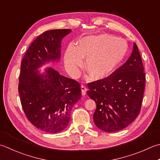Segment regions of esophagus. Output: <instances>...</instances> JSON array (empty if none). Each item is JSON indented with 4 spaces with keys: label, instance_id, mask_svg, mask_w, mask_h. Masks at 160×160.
I'll use <instances>...</instances> for the list:
<instances>
[{
    "label": "esophagus",
    "instance_id": "esophagus-1",
    "mask_svg": "<svg viewBox=\"0 0 160 160\" xmlns=\"http://www.w3.org/2000/svg\"><path fill=\"white\" fill-rule=\"evenodd\" d=\"M81 91H82V94L83 96H84L87 93V87L84 86V85H81Z\"/></svg>",
    "mask_w": 160,
    "mask_h": 160
}]
</instances>
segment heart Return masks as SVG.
Masks as SVG:
<instances>
[{"label":"heart","instance_id":"obj_1","mask_svg":"<svg viewBox=\"0 0 160 160\" xmlns=\"http://www.w3.org/2000/svg\"><path fill=\"white\" fill-rule=\"evenodd\" d=\"M126 40L104 34L88 36L79 41L76 46H68L64 53L66 68L76 74L86 58L85 68L93 79L99 80L113 73L128 52Z\"/></svg>","mask_w":160,"mask_h":160}]
</instances>
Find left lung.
<instances>
[{"label": "left lung", "instance_id": "left-lung-1", "mask_svg": "<svg viewBox=\"0 0 160 160\" xmlns=\"http://www.w3.org/2000/svg\"><path fill=\"white\" fill-rule=\"evenodd\" d=\"M143 71L138 47L134 43L126 63L110 76L88 83L87 95L96 103L93 121L99 129L117 132L138 117L145 89Z\"/></svg>", "mask_w": 160, "mask_h": 160}]
</instances>
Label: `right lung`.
<instances>
[{"instance_id": "obj_1", "label": "right lung", "mask_w": 160, "mask_h": 160, "mask_svg": "<svg viewBox=\"0 0 160 160\" xmlns=\"http://www.w3.org/2000/svg\"><path fill=\"white\" fill-rule=\"evenodd\" d=\"M70 29L46 31L34 40L22 59L18 83L21 103L33 126L48 133L67 127L71 111L82 97L80 84L52 68L41 74L37 69L60 59L61 42Z\"/></svg>"}]
</instances>
